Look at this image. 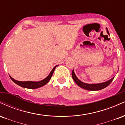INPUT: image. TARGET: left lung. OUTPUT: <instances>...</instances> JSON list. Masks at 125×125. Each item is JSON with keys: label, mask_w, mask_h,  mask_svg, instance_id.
<instances>
[{"label": "left lung", "mask_w": 125, "mask_h": 125, "mask_svg": "<svg viewBox=\"0 0 125 125\" xmlns=\"http://www.w3.org/2000/svg\"><path fill=\"white\" fill-rule=\"evenodd\" d=\"M106 30H107V34L109 35V31L107 28H106ZM72 76L73 79L74 81L79 86L82 87V88L84 89L88 90H92V91H94V90H99L103 89L105 88V87H106L107 86L109 85L110 83L112 82L113 79H114L115 77H113V78H112L111 79L109 80V81L104 82L101 83L88 84V83H86L82 82L80 81V80L76 77V76L75 75V74H74L73 70L72 72Z\"/></svg>", "instance_id": "1"}]
</instances>
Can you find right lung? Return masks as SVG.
<instances>
[{
	"label": "right lung",
	"instance_id": "right-lung-1",
	"mask_svg": "<svg viewBox=\"0 0 125 125\" xmlns=\"http://www.w3.org/2000/svg\"><path fill=\"white\" fill-rule=\"evenodd\" d=\"M58 66V65L55 66L53 69L52 70V71L46 77L45 79H44L42 80L41 81L39 82H32V81H26V82H21V81H16V80L14 79L13 78H12L9 75L10 77L12 79V81L15 82L16 84H17L18 85L20 86L25 87V88H28V89H37L39 88V87L43 86L45 85L49 81L51 80L52 76L53 73L54 69L55 68Z\"/></svg>",
	"mask_w": 125,
	"mask_h": 125
}]
</instances>
